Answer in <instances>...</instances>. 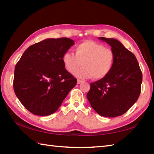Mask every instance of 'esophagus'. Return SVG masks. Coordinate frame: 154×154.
<instances>
[{
	"label": "esophagus",
	"instance_id": "34e87169",
	"mask_svg": "<svg viewBox=\"0 0 154 154\" xmlns=\"http://www.w3.org/2000/svg\"><path fill=\"white\" fill-rule=\"evenodd\" d=\"M83 80H80V79H77V84H81V83H83Z\"/></svg>",
	"mask_w": 154,
	"mask_h": 154
}]
</instances>
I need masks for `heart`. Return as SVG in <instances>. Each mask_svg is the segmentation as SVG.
I'll list each match as a JSON object with an SVG mask.
<instances>
[{"label":"heart","instance_id":"obj_1","mask_svg":"<svg viewBox=\"0 0 154 154\" xmlns=\"http://www.w3.org/2000/svg\"><path fill=\"white\" fill-rule=\"evenodd\" d=\"M75 55L66 52L62 57L65 68L73 73L81 65L83 67L75 71L78 77L100 79L105 77L112 69L115 54L109 48L94 42L87 40L78 44L74 49Z\"/></svg>","mask_w":154,"mask_h":154}]
</instances>
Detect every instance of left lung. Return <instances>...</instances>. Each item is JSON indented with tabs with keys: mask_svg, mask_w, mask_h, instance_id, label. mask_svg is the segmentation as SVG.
Returning a JSON list of instances; mask_svg holds the SVG:
<instances>
[{
	"mask_svg": "<svg viewBox=\"0 0 154 154\" xmlns=\"http://www.w3.org/2000/svg\"><path fill=\"white\" fill-rule=\"evenodd\" d=\"M115 54L112 69L105 77L91 83L87 94L91 106L100 116L116 117L126 112L141 92L142 73L137 59L119 41L99 38Z\"/></svg>",
	"mask_w": 154,
	"mask_h": 154,
	"instance_id": "left-lung-1",
	"label": "left lung"
}]
</instances>
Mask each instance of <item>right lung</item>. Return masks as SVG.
Returning <instances> with one entry per match:
<instances>
[{
	"instance_id": "obj_1",
	"label": "right lung",
	"mask_w": 154,
	"mask_h": 154,
	"mask_svg": "<svg viewBox=\"0 0 154 154\" xmlns=\"http://www.w3.org/2000/svg\"><path fill=\"white\" fill-rule=\"evenodd\" d=\"M74 42L67 38L45 39L29 47L16 63L14 93L31 113H54L76 85L77 79L65 69L62 61Z\"/></svg>"
}]
</instances>
